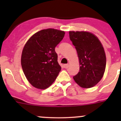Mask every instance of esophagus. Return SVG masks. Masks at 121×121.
<instances>
[{
	"label": "esophagus",
	"mask_w": 121,
	"mask_h": 121,
	"mask_svg": "<svg viewBox=\"0 0 121 121\" xmlns=\"http://www.w3.org/2000/svg\"><path fill=\"white\" fill-rule=\"evenodd\" d=\"M68 67H69V65H68V64H64V68H68Z\"/></svg>",
	"instance_id": "obj_1"
}]
</instances>
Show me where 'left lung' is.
<instances>
[{"label":"left lung","instance_id":"left-lung-1","mask_svg":"<svg viewBox=\"0 0 121 121\" xmlns=\"http://www.w3.org/2000/svg\"><path fill=\"white\" fill-rule=\"evenodd\" d=\"M69 35L80 65L73 78L81 87H92L99 82L105 69L106 56L102 44L95 35L86 31H69Z\"/></svg>","mask_w":121,"mask_h":121}]
</instances>
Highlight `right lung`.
Here are the masks:
<instances>
[{
  "instance_id": "obj_1",
  "label": "right lung",
  "mask_w": 121,
  "mask_h": 121,
  "mask_svg": "<svg viewBox=\"0 0 121 121\" xmlns=\"http://www.w3.org/2000/svg\"><path fill=\"white\" fill-rule=\"evenodd\" d=\"M65 32L54 29L40 30L27 41L22 54V69L29 82L44 90L50 86L61 71L55 48Z\"/></svg>"
}]
</instances>
